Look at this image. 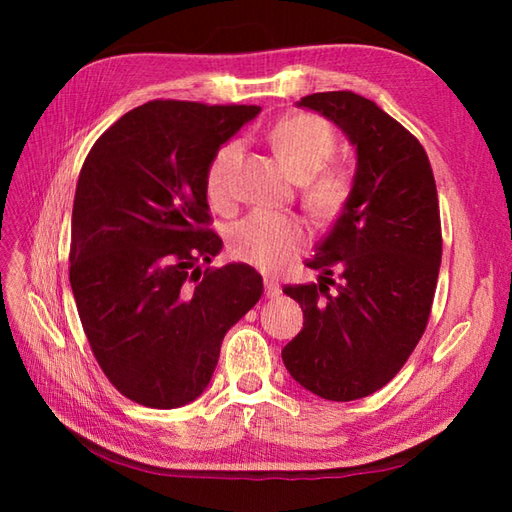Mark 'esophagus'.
<instances>
[{
    "mask_svg": "<svg viewBox=\"0 0 512 512\" xmlns=\"http://www.w3.org/2000/svg\"><path fill=\"white\" fill-rule=\"evenodd\" d=\"M264 286H266V297H268V299H275V297H279V295H281V286H279V281L266 277V279H264Z\"/></svg>",
    "mask_w": 512,
    "mask_h": 512,
    "instance_id": "34e87169",
    "label": "esophagus"
}]
</instances>
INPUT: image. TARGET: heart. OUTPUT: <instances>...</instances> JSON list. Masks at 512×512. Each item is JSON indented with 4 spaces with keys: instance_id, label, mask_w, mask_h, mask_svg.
Segmentation results:
<instances>
[{
    "instance_id": "1",
    "label": "heart",
    "mask_w": 512,
    "mask_h": 512,
    "mask_svg": "<svg viewBox=\"0 0 512 512\" xmlns=\"http://www.w3.org/2000/svg\"><path fill=\"white\" fill-rule=\"evenodd\" d=\"M268 140L295 178L303 180V200L312 215L319 220L339 215L352 195L354 176L343 165H328L336 154L332 127L314 114H292L273 125ZM242 151V143L231 140L215 151L206 169V195L220 209L233 202V180ZM308 244L310 226L306 220L275 211L250 213L228 235L231 255L266 273L284 270Z\"/></svg>"
}]
</instances>
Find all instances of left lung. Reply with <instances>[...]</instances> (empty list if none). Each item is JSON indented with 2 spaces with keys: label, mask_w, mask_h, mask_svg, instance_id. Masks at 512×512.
<instances>
[{
  "label": "left lung",
  "mask_w": 512,
  "mask_h": 512,
  "mask_svg": "<svg viewBox=\"0 0 512 512\" xmlns=\"http://www.w3.org/2000/svg\"><path fill=\"white\" fill-rule=\"evenodd\" d=\"M299 105L343 129L358 167L350 200L306 264L321 281L284 288L303 328L281 358L301 387L347 402L385 387L427 328L442 259L438 191L420 140L374 101L343 90Z\"/></svg>",
  "instance_id": "left-lung-1"
}]
</instances>
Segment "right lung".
<instances>
[{"instance_id":"add662e5","label":"right lung","mask_w":512,"mask_h":512,"mask_svg":"<svg viewBox=\"0 0 512 512\" xmlns=\"http://www.w3.org/2000/svg\"><path fill=\"white\" fill-rule=\"evenodd\" d=\"M257 105L149 101L92 145L76 182L70 286L96 363L129 400L173 409L198 398L224 334L255 306L248 264L206 268V169Z\"/></svg>"}]
</instances>
